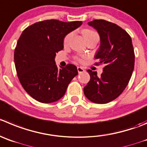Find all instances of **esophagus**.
<instances>
[{
  "label": "esophagus",
  "mask_w": 147,
  "mask_h": 147,
  "mask_svg": "<svg viewBox=\"0 0 147 147\" xmlns=\"http://www.w3.org/2000/svg\"><path fill=\"white\" fill-rule=\"evenodd\" d=\"M78 73L80 74V73H82V72H85V69H83V67H78Z\"/></svg>",
  "instance_id": "1"
}]
</instances>
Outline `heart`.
<instances>
[{
  "label": "heart",
  "mask_w": 147,
  "mask_h": 147,
  "mask_svg": "<svg viewBox=\"0 0 147 147\" xmlns=\"http://www.w3.org/2000/svg\"><path fill=\"white\" fill-rule=\"evenodd\" d=\"M94 33H96V32H94V31H92V30H86L83 31V36H84L85 38H88V37L90 36V35H93V34H94ZM72 35V33H69L68 35H66L65 38H64V45H67V43H68V42H69V40H70ZM75 60H77V61H79V62H83V60H84V59H85V57H75Z\"/></svg>",
  "instance_id": "1"
}]
</instances>
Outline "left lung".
<instances>
[{"label":"left lung","mask_w":147,"mask_h":147,"mask_svg":"<svg viewBox=\"0 0 147 147\" xmlns=\"http://www.w3.org/2000/svg\"><path fill=\"white\" fill-rule=\"evenodd\" d=\"M88 25L98 31L101 39L95 64L105 67L99 77L88 69L90 79L83 90L92 102L107 104L117 98L129 83L135 62L132 40L125 30L106 20H94Z\"/></svg>","instance_id":"8db88e82"}]
</instances>
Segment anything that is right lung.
<instances>
[{"instance_id": "obj_1", "label": "right lung", "mask_w": 147, "mask_h": 147, "mask_svg": "<svg viewBox=\"0 0 147 147\" xmlns=\"http://www.w3.org/2000/svg\"><path fill=\"white\" fill-rule=\"evenodd\" d=\"M82 24L57 20L38 22L27 27L18 40L14 50L18 78L27 94L39 102L60 99L78 74L74 64L59 69L54 58L64 48V37Z\"/></svg>"}]
</instances>
